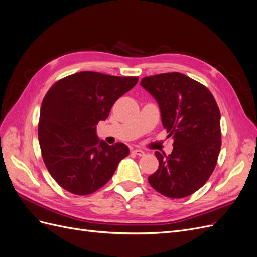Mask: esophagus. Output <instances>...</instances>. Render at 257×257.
<instances>
[{
  "instance_id": "34e87169",
  "label": "esophagus",
  "mask_w": 257,
  "mask_h": 257,
  "mask_svg": "<svg viewBox=\"0 0 257 257\" xmlns=\"http://www.w3.org/2000/svg\"><path fill=\"white\" fill-rule=\"evenodd\" d=\"M132 152H133L136 155H139V157H143V155L145 154V152L143 150H141V149H134Z\"/></svg>"
}]
</instances>
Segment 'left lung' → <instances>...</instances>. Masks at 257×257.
Here are the masks:
<instances>
[{"instance_id":"obj_1","label":"left lung","mask_w":257,"mask_h":257,"mask_svg":"<svg viewBox=\"0 0 257 257\" xmlns=\"http://www.w3.org/2000/svg\"><path fill=\"white\" fill-rule=\"evenodd\" d=\"M142 87L157 100L162 124L174 138L169 155L155 151L152 188L170 198H183L203 186L215 168L221 150V113L204 84L181 73L145 77Z\"/></svg>"}]
</instances>
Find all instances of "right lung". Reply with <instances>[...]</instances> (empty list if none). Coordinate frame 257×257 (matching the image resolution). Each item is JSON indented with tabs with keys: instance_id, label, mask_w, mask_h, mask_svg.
<instances>
[{
	"instance_id": "obj_1",
	"label": "right lung",
	"mask_w": 257,
	"mask_h": 257,
	"mask_svg": "<svg viewBox=\"0 0 257 257\" xmlns=\"http://www.w3.org/2000/svg\"><path fill=\"white\" fill-rule=\"evenodd\" d=\"M137 81V77L79 72L48 90L41 107L38 141L45 165L61 188L89 195L109 181L127 157L126 145L99 141L96 125Z\"/></svg>"
}]
</instances>
